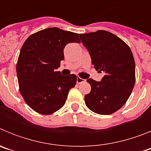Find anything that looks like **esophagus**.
<instances>
[{"instance_id":"obj_1","label":"esophagus","mask_w":151,"mask_h":151,"mask_svg":"<svg viewBox=\"0 0 151 151\" xmlns=\"http://www.w3.org/2000/svg\"><path fill=\"white\" fill-rule=\"evenodd\" d=\"M85 80L83 79V78H80V77H77V80H76V82L77 84H80V83H82V82H85Z\"/></svg>"}]
</instances>
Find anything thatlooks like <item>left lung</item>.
<instances>
[{
	"label": "left lung",
	"instance_id": "8db88e82",
	"mask_svg": "<svg viewBox=\"0 0 151 151\" xmlns=\"http://www.w3.org/2000/svg\"><path fill=\"white\" fill-rule=\"evenodd\" d=\"M96 70L105 73L101 82L87 79L90 93L85 96L91 111L109 115L129 99L135 82V63L130 47L115 35L104 30L79 34Z\"/></svg>",
	"mask_w": 151,
	"mask_h": 151
}]
</instances>
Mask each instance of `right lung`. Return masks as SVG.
<instances>
[{
  "label": "right lung",
  "mask_w": 151,
  "mask_h": 151,
  "mask_svg": "<svg viewBox=\"0 0 151 151\" xmlns=\"http://www.w3.org/2000/svg\"><path fill=\"white\" fill-rule=\"evenodd\" d=\"M80 43L78 35L58 28H48L30 35L24 42L17 63L19 91L33 110L49 115L66 103L77 77L63 76L56 69L64 59L67 44Z\"/></svg>",
  "instance_id": "obj_1"
}]
</instances>
